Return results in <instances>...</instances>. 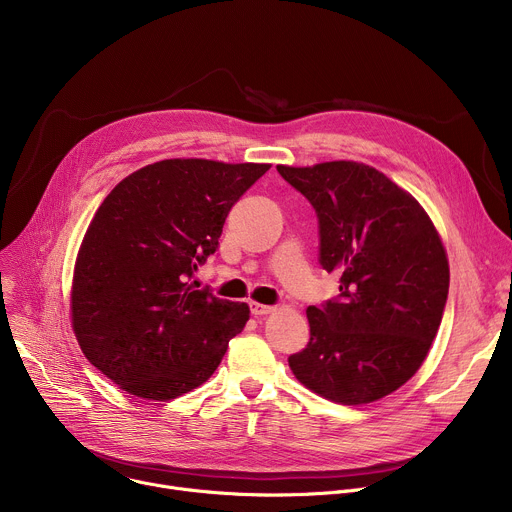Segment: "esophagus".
I'll return each mask as SVG.
<instances>
[{"mask_svg":"<svg viewBox=\"0 0 512 512\" xmlns=\"http://www.w3.org/2000/svg\"><path fill=\"white\" fill-rule=\"evenodd\" d=\"M249 306H251V312H253L255 316H267V314L275 312V308H273V306H267V304H259V302H251Z\"/></svg>","mask_w":512,"mask_h":512,"instance_id":"34e87169","label":"esophagus"}]
</instances>
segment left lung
<instances>
[{"label":"left lung","mask_w":512,"mask_h":512,"mask_svg":"<svg viewBox=\"0 0 512 512\" xmlns=\"http://www.w3.org/2000/svg\"><path fill=\"white\" fill-rule=\"evenodd\" d=\"M316 208L320 263L340 296L306 310L308 346L291 373L340 405L379 401L405 385L440 330L450 263L425 208L373 166L336 160L277 166Z\"/></svg>","instance_id":"1"}]
</instances>
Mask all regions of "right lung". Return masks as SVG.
Wrapping results in <instances>:
<instances>
[{
  "mask_svg": "<svg viewBox=\"0 0 512 512\" xmlns=\"http://www.w3.org/2000/svg\"><path fill=\"white\" fill-rule=\"evenodd\" d=\"M271 164L174 158L123 178L83 237L70 322L87 360L129 395L176 399L210 379L247 320L245 302L190 281L227 214Z\"/></svg>",
  "mask_w": 512,
  "mask_h": 512,
  "instance_id": "1",
  "label": "right lung"
}]
</instances>
